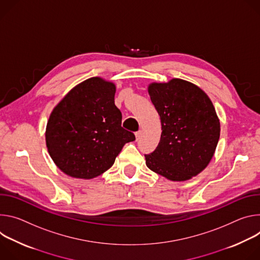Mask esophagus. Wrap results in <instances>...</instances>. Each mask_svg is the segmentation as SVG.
Here are the masks:
<instances>
[{
    "instance_id": "1",
    "label": "esophagus",
    "mask_w": 260,
    "mask_h": 260,
    "mask_svg": "<svg viewBox=\"0 0 260 260\" xmlns=\"http://www.w3.org/2000/svg\"><path fill=\"white\" fill-rule=\"evenodd\" d=\"M140 136H141V131L139 130V131H137V132L135 133V137H136V140H138V139L140 138Z\"/></svg>"
}]
</instances>
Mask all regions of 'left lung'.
<instances>
[{
    "mask_svg": "<svg viewBox=\"0 0 260 260\" xmlns=\"http://www.w3.org/2000/svg\"><path fill=\"white\" fill-rule=\"evenodd\" d=\"M149 95L162 133L156 150L145 155L147 166L170 181H187L212 160L220 137V122L209 96L192 82L172 78L153 82Z\"/></svg>",
    "mask_w": 260,
    "mask_h": 260,
    "instance_id": "left-lung-1",
    "label": "left lung"
}]
</instances>
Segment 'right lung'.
Masks as SVG:
<instances>
[{
    "instance_id": "add662e5",
    "label": "right lung",
    "mask_w": 260,
    "mask_h": 260,
    "mask_svg": "<svg viewBox=\"0 0 260 260\" xmlns=\"http://www.w3.org/2000/svg\"><path fill=\"white\" fill-rule=\"evenodd\" d=\"M114 94V83L92 77L74 86L51 111L46 147L67 176L90 180L102 175L126 143L135 140V135L122 127Z\"/></svg>"
}]
</instances>
